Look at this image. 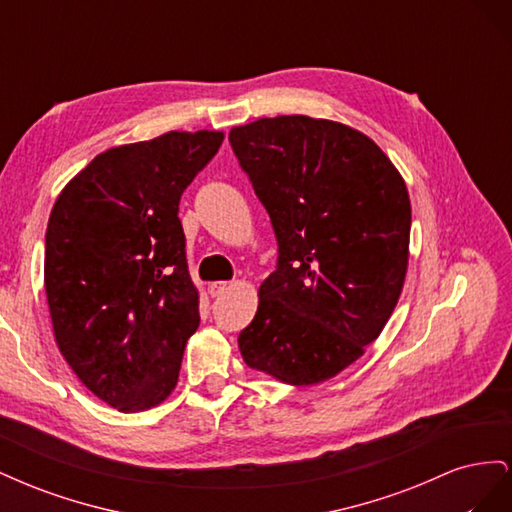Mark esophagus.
<instances>
[{
	"mask_svg": "<svg viewBox=\"0 0 512 512\" xmlns=\"http://www.w3.org/2000/svg\"><path fill=\"white\" fill-rule=\"evenodd\" d=\"M230 282H213L211 286H209V292H211V297H222V294L226 292V290H230Z\"/></svg>",
	"mask_w": 512,
	"mask_h": 512,
	"instance_id": "esophagus-1",
	"label": "esophagus"
}]
</instances>
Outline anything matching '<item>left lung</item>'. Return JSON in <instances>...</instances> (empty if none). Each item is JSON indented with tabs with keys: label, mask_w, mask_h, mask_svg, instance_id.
<instances>
[{
	"label": "left lung",
	"mask_w": 512,
	"mask_h": 512,
	"mask_svg": "<svg viewBox=\"0 0 512 512\" xmlns=\"http://www.w3.org/2000/svg\"><path fill=\"white\" fill-rule=\"evenodd\" d=\"M228 141L280 245L239 333L243 361L292 386L331 380L378 339L404 288L406 181L369 136L331 119L262 117Z\"/></svg>",
	"instance_id": "1"
}]
</instances>
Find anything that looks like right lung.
I'll list each match as a JSON object with an SVG mask.
<instances>
[{
    "label": "right lung",
    "mask_w": 512,
    "mask_h": 512,
    "mask_svg": "<svg viewBox=\"0 0 512 512\" xmlns=\"http://www.w3.org/2000/svg\"><path fill=\"white\" fill-rule=\"evenodd\" d=\"M224 132H166L111 147L59 192L44 241V290L59 352L119 412L175 391L198 329L179 200Z\"/></svg>",
    "instance_id": "right-lung-1"
}]
</instances>
